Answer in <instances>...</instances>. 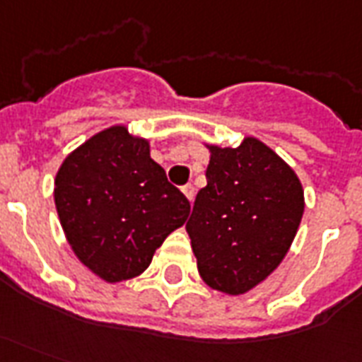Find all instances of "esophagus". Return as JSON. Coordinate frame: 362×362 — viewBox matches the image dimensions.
I'll return each instance as SVG.
<instances>
[{
	"mask_svg": "<svg viewBox=\"0 0 362 362\" xmlns=\"http://www.w3.org/2000/svg\"><path fill=\"white\" fill-rule=\"evenodd\" d=\"M182 192H184V195L188 197L189 202H194L195 188H194V186H192V184H186V186H182Z\"/></svg>",
	"mask_w": 362,
	"mask_h": 362,
	"instance_id": "34e87169",
	"label": "esophagus"
}]
</instances>
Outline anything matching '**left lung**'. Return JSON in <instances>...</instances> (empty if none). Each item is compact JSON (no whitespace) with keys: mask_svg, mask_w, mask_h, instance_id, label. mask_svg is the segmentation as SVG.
<instances>
[{"mask_svg":"<svg viewBox=\"0 0 362 362\" xmlns=\"http://www.w3.org/2000/svg\"><path fill=\"white\" fill-rule=\"evenodd\" d=\"M205 176L186 224L197 270L213 290L240 296L282 263L303 216V188L255 138L235 149L211 146Z\"/></svg>","mask_w":362,"mask_h":362,"instance_id":"1","label":"left lung"}]
</instances>
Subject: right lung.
I'll return each instance as SVG.
<instances>
[{
    "label": "right lung",
    "instance_id": "add662e5",
    "mask_svg": "<svg viewBox=\"0 0 362 362\" xmlns=\"http://www.w3.org/2000/svg\"><path fill=\"white\" fill-rule=\"evenodd\" d=\"M55 207L72 251L105 282L141 274L155 249L180 228L189 202L124 127L72 151L55 178Z\"/></svg>",
    "mask_w": 362,
    "mask_h": 362
}]
</instances>
